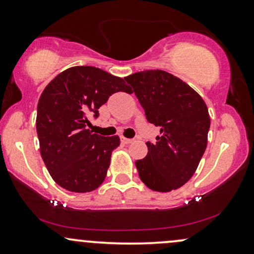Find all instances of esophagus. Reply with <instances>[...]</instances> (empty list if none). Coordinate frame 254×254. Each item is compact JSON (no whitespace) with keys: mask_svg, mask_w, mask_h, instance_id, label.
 I'll use <instances>...</instances> for the list:
<instances>
[{"mask_svg":"<svg viewBox=\"0 0 254 254\" xmlns=\"http://www.w3.org/2000/svg\"><path fill=\"white\" fill-rule=\"evenodd\" d=\"M122 142H123L124 144H130V143H132L133 139H131V138H125V137H122Z\"/></svg>","mask_w":254,"mask_h":254,"instance_id":"obj_1","label":"esophagus"}]
</instances>
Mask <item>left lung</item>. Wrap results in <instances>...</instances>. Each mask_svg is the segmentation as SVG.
<instances>
[{"mask_svg":"<svg viewBox=\"0 0 254 254\" xmlns=\"http://www.w3.org/2000/svg\"><path fill=\"white\" fill-rule=\"evenodd\" d=\"M133 88L145 117L160 127L155 143L137 160L138 176L153 191L177 190L191 179L208 143L206 104L188 83L170 72L144 70L124 77Z\"/></svg>","mask_w":254,"mask_h":254,"instance_id":"1","label":"left lung"}]
</instances>
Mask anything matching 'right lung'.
Wrapping results in <instances>:
<instances>
[{
    "mask_svg": "<svg viewBox=\"0 0 254 254\" xmlns=\"http://www.w3.org/2000/svg\"><path fill=\"white\" fill-rule=\"evenodd\" d=\"M116 92H132L122 77L88 65L71 66L43 90L37 107L40 154L52 179L71 192H90L106 178L118 136L92 133L88 117Z\"/></svg>",
    "mask_w": 254,
    "mask_h": 254,
    "instance_id": "add662e5",
    "label": "right lung"
}]
</instances>
